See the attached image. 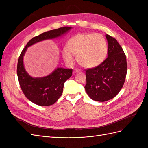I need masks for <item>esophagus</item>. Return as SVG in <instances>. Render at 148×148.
<instances>
[{"label":"esophagus","instance_id":"esophagus-1","mask_svg":"<svg viewBox=\"0 0 148 148\" xmlns=\"http://www.w3.org/2000/svg\"><path fill=\"white\" fill-rule=\"evenodd\" d=\"M74 71H75V72H81V70L78 69H74Z\"/></svg>","mask_w":148,"mask_h":148}]
</instances>
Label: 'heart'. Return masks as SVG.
I'll return each mask as SVG.
<instances>
[{"mask_svg": "<svg viewBox=\"0 0 148 148\" xmlns=\"http://www.w3.org/2000/svg\"><path fill=\"white\" fill-rule=\"evenodd\" d=\"M66 50L62 57L68 64L74 62L73 56H77L79 63L85 68H95L104 62L108 53V46L101 34H77L67 41Z\"/></svg>", "mask_w": 148, "mask_h": 148, "instance_id": "heart-1", "label": "heart"}]
</instances>
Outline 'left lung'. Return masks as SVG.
Wrapping results in <instances>:
<instances>
[{
  "label": "left lung",
  "mask_w": 148,
  "mask_h": 148,
  "mask_svg": "<svg viewBox=\"0 0 148 148\" xmlns=\"http://www.w3.org/2000/svg\"><path fill=\"white\" fill-rule=\"evenodd\" d=\"M106 37L108 42L107 59L97 66L86 70L85 91L91 99L99 102L109 101L118 95L127 72L123 49L115 38L109 34Z\"/></svg>",
  "instance_id": "obj_1"
}]
</instances>
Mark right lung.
<instances>
[{
    "instance_id": "1",
    "label": "right lung",
    "mask_w": 148,
    "mask_h": 148,
    "mask_svg": "<svg viewBox=\"0 0 148 148\" xmlns=\"http://www.w3.org/2000/svg\"><path fill=\"white\" fill-rule=\"evenodd\" d=\"M71 27L64 26L46 31L34 37L26 44L19 57L17 76L25 96L34 104L48 106L56 103L61 96L64 83L72 75V69L57 68L52 73L41 78H33L26 72L23 65V56L27 48L34 44L46 39H52L66 33Z\"/></svg>"
}]
</instances>
